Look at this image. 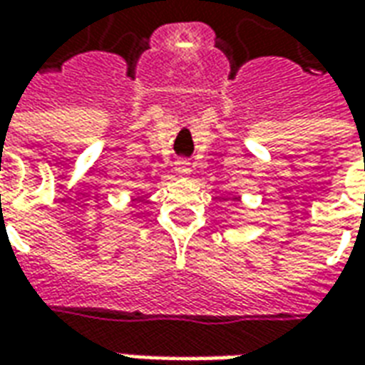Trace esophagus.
<instances>
[{
  "instance_id": "obj_1",
  "label": "esophagus",
  "mask_w": 365,
  "mask_h": 365,
  "mask_svg": "<svg viewBox=\"0 0 365 365\" xmlns=\"http://www.w3.org/2000/svg\"><path fill=\"white\" fill-rule=\"evenodd\" d=\"M190 172V162H185V160H178V162H175V175H178V178H187Z\"/></svg>"
}]
</instances>
